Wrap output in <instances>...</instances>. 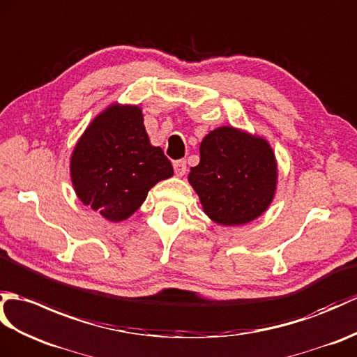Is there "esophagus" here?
<instances>
[{
  "label": "esophagus",
  "mask_w": 357,
  "mask_h": 357,
  "mask_svg": "<svg viewBox=\"0 0 357 357\" xmlns=\"http://www.w3.org/2000/svg\"><path fill=\"white\" fill-rule=\"evenodd\" d=\"M173 169H175V173H176L178 176L185 175V172H187V162H185V160L173 161Z\"/></svg>",
  "instance_id": "1"
}]
</instances>
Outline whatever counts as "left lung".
<instances>
[{"label": "left lung", "instance_id": "left-lung-1", "mask_svg": "<svg viewBox=\"0 0 357 357\" xmlns=\"http://www.w3.org/2000/svg\"><path fill=\"white\" fill-rule=\"evenodd\" d=\"M199 152L188 182L206 216L234 227L266 211L277 188V160L266 139L222 126L202 139Z\"/></svg>", "mask_w": 357, "mask_h": 357}]
</instances>
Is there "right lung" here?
I'll use <instances>...</instances> for the list:
<instances>
[{
  "instance_id": "obj_1",
  "label": "right lung",
  "mask_w": 357,
  "mask_h": 357,
  "mask_svg": "<svg viewBox=\"0 0 357 357\" xmlns=\"http://www.w3.org/2000/svg\"><path fill=\"white\" fill-rule=\"evenodd\" d=\"M138 106L111 105L91 121L70 162L74 192L111 222L132 216L156 182L173 176L161 147L151 144Z\"/></svg>"
}]
</instances>
